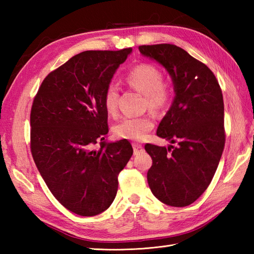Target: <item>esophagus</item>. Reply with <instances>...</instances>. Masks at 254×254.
<instances>
[{"label": "esophagus", "instance_id": "obj_1", "mask_svg": "<svg viewBox=\"0 0 254 254\" xmlns=\"http://www.w3.org/2000/svg\"><path fill=\"white\" fill-rule=\"evenodd\" d=\"M133 150H134V154L138 155V154H142L144 152V147L142 146L141 144H137V143H133Z\"/></svg>", "mask_w": 254, "mask_h": 254}]
</instances>
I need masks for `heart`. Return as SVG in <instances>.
<instances>
[{"label":"heart","instance_id":"b5f03b06","mask_svg":"<svg viewBox=\"0 0 254 254\" xmlns=\"http://www.w3.org/2000/svg\"><path fill=\"white\" fill-rule=\"evenodd\" d=\"M127 85L144 95V105L155 112H161L169 107L172 89L163 80L160 69L150 63H141L126 75ZM119 89L116 85H108L104 93V105L107 112L115 116L118 110ZM154 120L150 116L126 118L113 127V134L121 139L143 141L153 130Z\"/></svg>","mask_w":254,"mask_h":254}]
</instances>
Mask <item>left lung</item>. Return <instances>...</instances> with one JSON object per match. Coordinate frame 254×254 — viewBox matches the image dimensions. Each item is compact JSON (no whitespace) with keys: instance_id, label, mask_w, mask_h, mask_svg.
I'll return each mask as SVG.
<instances>
[{"instance_id":"left-lung-1","label":"left lung","mask_w":254,"mask_h":254,"mask_svg":"<svg viewBox=\"0 0 254 254\" xmlns=\"http://www.w3.org/2000/svg\"><path fill=\"white\" fill-rule=\"evenodd\" d=\"M138 49L168 71L176 91L157 135L177 146L145 145L153 159L148 186L160 202L188 206L209 186L225 147L222 89L214 73L180 47L160 44Z\"/></svg>"}]
</instances>
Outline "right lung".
Wrapping results in <instances>:
<instances>
[{
    "label": "right lung",
    "instance_id": "right-lung-1",
    "mask_svg": "<svg viewBox=\"0 0 254 254\" xmlns=\"http://www.w3.org/2000/svg\"><path fill=\"white\" fill-rule=\"evenodd\" d=\"M131 52L132 48L78 53L47 75L32 102V158L53 196L80 216H95L110 206L118 176L133 154L127 139L105 142L109 128L104 105L106 87Z\"/></svg>",
    "mask_w": 254,
    "mask_h": 254
}]
</instances>
